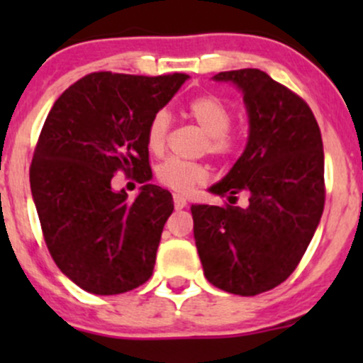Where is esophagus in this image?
I'll use <instances>...</instances> for the list:
<instances>
[{
  "label": "esophagus",
  "instance_id": "34e87169",
  "mask_svg": "<svg viewBox=\"0 0 363 363\" xmlns=\"http://www.w3.org/2000/svg\"><path fill=\"white\" fill-rule=\"evenodd\" d=\"M188 202H186V199L182 195H174V207L177 208V211H181V208H184Z\"/></svg>",
  "mask_w": 363,
  "mask_h": 363
}]
</instances>
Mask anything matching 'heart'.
I'll use <instances>...</instances> for the list:
<instances>
[{"label":"heart","mask_w":363,"mask_h":363,"mask_svg":"<svg viewBox=\"0 0 363 363\" xmlns=\"http://www.w3.org/2000/svg\"><path fill=\"white\" fill-rule=\"evenodd\" d=\"M188 113L205 133L203 151L225 160L232 158L239 152V137L230 130L233 112L223 98L211 93L200 94L189 101ZM170 124L172 117L167 111L156 112L149 121L145 144H147L151 155L158 156L164 151L168 133H170ZM156 179L164 188H170L177 193H189L196 186L207 181V168L202 163L167 160L156 168Z\"/></svg>","instance_id":"1"}]
</instances>
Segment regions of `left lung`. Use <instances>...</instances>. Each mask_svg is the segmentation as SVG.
<instances>
[{"mask_svg": "<svg viewBox=\"0 0 363 363\" xmlns=\"http://www.w3.org/2000/svg\"><path fill=\"white\" fill-rule=\"evenodd\" d=\"M214 80L242 91L250 138L211 191L230 203L247 192L250 205H191L193 232L208 283L252 296L291 276L316 232L325 207L323 142L309 105L262 69L221 72Z\"/></svg>", "mask_w": 363, "mask_h": 363, "instance_id": "left-lung-1", "label": "left lung"}]
</instances>
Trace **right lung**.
I'll use <instances>...</instances> for the list:
<instances>
[{
    "instance_id": "1",
    "label": "right lung",
    "mask_w": 363,
    "mask_h": 363,
    "mask_svg": "<svg viewBox=\"0 0 363 363\" xmlns=\"http://www.w3.org/2000/svg\"><path fill=\"white\" fill-rule=\"evenodd\" d=\"M188 79L94 72L72 84L47 116L29 168L33 200L52 259L89 294H124L152 276L174 202L149 184L145 133ZM117 171L145 184L133 203L111 189Z\"/></svg>"
}]
</instances>
